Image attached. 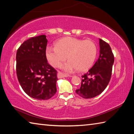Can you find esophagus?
<instances>
[{"mask_svg":"<svg viewBox=\"0 0 134 134\" xmlns=\"http://www.w3.org/2000/svg\"><path fill=\"white\" fill-rule=\"evenodd\" d=\"M67 76L66 74H65L64 73H63V72L59 71L57 74V77L58 79H61V78H63V77H67ZM69 77H72V76H69Z\"/></svg>","mask_w":134,"mask_h":134,"instance_id":"obj_1","label":"esophagus"}]
</instances>
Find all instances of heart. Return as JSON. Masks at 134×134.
Instances as JSON below:
<instances>
[{
    "mask_svg": "<svg viewBox=\"0 0 134 134\" xmlns=\"http://www.w3.org/2000/svg\"><path fill=\"white\" fill-rule=\"evenodd\" d=\"M56 45L47 47V58L55 67L60 66L68 58L69 60L63 65V69L67 72L89 69L96 58V45L90 40L66 37L59 40Z\"/></svg>",
    "mask_w": 134,
    "mask_h": 134,
    "instance_id": "1",
    "label": "heart"
}]
</instances>
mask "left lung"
<instances>
[{"label":"left lung","instance_id":"1","mask_svg":"<svg viewBox=\"0 0 134 134\" xmlns=\"http://www.w3.org/2000/svg\"><path fill=\"white\" fill-rule=\"evenodd\" d=\"M100 54L98 60L89 71L82 76L80 89L76 93L85 99L96 97L107 87L112 75L114 56L107 42L99 39Z\"/></svg>","mask_w":134,"mask_h":134}]
</instances>
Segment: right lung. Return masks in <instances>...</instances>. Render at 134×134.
Returning <instances> with one entry per match:
<instances>
[{
  "label": "right lung",
  "instance_id": "right-lung-1",
  "mask_svg": "<svg viewBox=\"0 0 134 134\" xmlns=\"http://www.w3.org/2000/svg\"><path fill=\"white\" fill-rule=\"evenodd\" d=\"M46 36L32 37L22 43L18 49L16 74L22 89L34 99L47 100L57 92V71L46 57Z\"/></svg>",
  "mask_w": 134,
  "mask_h": 134
}]
</instances>
